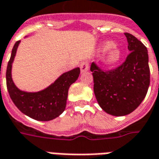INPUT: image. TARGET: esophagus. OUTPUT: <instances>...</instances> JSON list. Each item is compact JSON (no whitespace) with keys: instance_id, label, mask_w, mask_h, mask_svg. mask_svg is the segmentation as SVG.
<instances>
[{"instance_id":"1","label":"esophagus","mask_w":159,"mask_h":159,"mask_svg":"<svg viewBox=\"0 0 159 159\" xmlns=\"http://www.w3.org/2000/svg\"><path fill=\"white\" fill-rule=\"evenodd\" d=\"M80 69H81V72H82V73L88 71L89 69V63H88V62H83V63H82L81 66H80Z\"/></svg>"}]
</instances>
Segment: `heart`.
<instances>
[{
	"label": "heart",
	"instance_id": "heart-1",
	"mask_svg": "<svg viewBox=\"0 0 159 159\" xmlns=\"http://www.w3.org/2000/svg\"><path fill=\"white\" fill-rule=\"evenodd\" d=\"M98 51L100 53L106 52L103 61L108 66L116 65L121 59V50L117 45H116L113 41L108 40L103 42L98 48Z\"/></svg>",
	"mask_w": 159,
	"mask_h": 159
}]
</instances>
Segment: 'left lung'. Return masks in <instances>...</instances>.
I'll use <instances>...</instances> for the list:
<instances>
[{
    "mask_svg": "<svg viewBox=\"0 0 159 159\" xmlns=\"http://www.w3.org/2000/svg\"><path fill=\"white\" fill-rule=\"evenodd\" d=\"M129 56L112 70H102L93 62V91L103 111L115 116L129 115L139 106L148 90L150 70L146 46L135 36L125 33Z\"/></svg>",
    "mask_w": 159,
    "mask_h": 159,
    "instance_id": "1",
    "label": "left lung"
}]
</instances>
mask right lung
I'll return each mask as SVG.
<instances>
[{
  "mask_svg": "<svg viewBox=\"0 0 159 159\" xmlns=\"http://www.w3.org/2000/svg\"><path fill=\"white\" fill-rule=\"evenodd\" d=\"M21 41L14 44L10 61L7 68V87L14 104L20 111L30 118L39 121H49L56 119L64 112L66 106L68 90L76 82L80 74V68L64 72L46 89L39 92L20 90L15 85L11 77V67Z\"/></svg>",
  "mask_w": 159,
  "mask_h": 159,
  "instance_id": "obj_1",
  "label": "right lung"
}]
</instances>
